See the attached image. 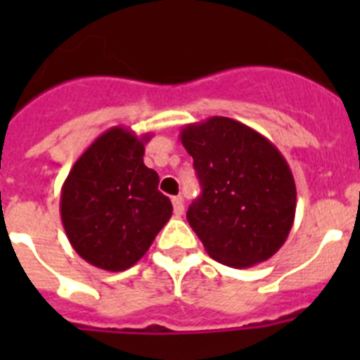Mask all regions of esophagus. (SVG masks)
<instances>
[{
	"mask_svg": "<svg viewBox=\"0 0 360 360\" xmlns=\"http://www.w3.org/2000/svg\"><path fill=\"white\" fill-rule=\"evenodd\" d=\"M173 209H174V214H176V216L184 214V198H182V196H174V198H173Z\"/></svg>",
	"mask_w": 360,
	"mask_h": 360,
	"instance_id": "34e87169",
	"label": "esophagus"
}]
</instances>
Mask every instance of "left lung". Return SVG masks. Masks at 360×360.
Here are the masks:
<instances>
[{"instance_id": "8db88e82", "label": "left lung", "mask_w": 360, "mask_h": 360, "mask_svg": "<svg viewBox=\"0 0 360 360\" xmlns=\"http://www.w3.org/2000/svg\"><path fill=\"white\" fill-rule=\"evenodd\" d=\"M180 141L202 196L187 221L209 256L234 269L266 262L287 241L295 216V182L269 139L229 117L184 126Z\"/></svg>"}]
</instances>
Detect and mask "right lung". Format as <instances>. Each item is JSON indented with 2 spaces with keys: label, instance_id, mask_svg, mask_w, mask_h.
<instances>
[{
  "label": "right lung",
  "instance_id": "1",
  "mask_svg": "<svg viewBox=\"0 0 360 360\" xmlns=\"http://www.w3.org/2000/svg\"><path fill=\"white\" fill-rule=\"evenodd\" d=\"M149 133L108 129L73 164L61 189V219L73 250L97 269L135 265L169 221L173 205L144 164Z\"/></svg>",
  "mask_w": 360,
  "mask_h": 360
}]
</instances>
